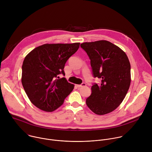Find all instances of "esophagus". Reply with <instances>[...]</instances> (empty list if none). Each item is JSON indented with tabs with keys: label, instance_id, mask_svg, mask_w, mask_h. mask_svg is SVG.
Here are the masks:
<instances>
[{
	"label": "esophagus",
	"instance_id": "obj_1",
	"mask_svg": "<svg viewBox=\"0 0 152 152\" xmlns=\"http://www.w3.org/2000/svg\"><path fill=\"white\" fill-rule=\"evenodd\" d=\"M85 85H86L85 83H82L80 85H77V87H82V86H85Z\"/></svg>",
	"mask_w": 152,
	"mask_h": 152
}]
</instances>
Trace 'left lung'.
<instances>
[{
	"label": "left lung",
	"instance_id": "1",
	"mask_svg": "<svg viewBox=\"0 0 152 152\" xmlns=\"http://www.w3.org/2000/svg\"><path fill=\"white\" fill-rule=\"evenodd\" d=\"M80 47L87 53L94 77L100 83L91 86L86 105L97 115L110 113L121 103L131 84V64L120 48L106 40L83 42Z\"/></svg>",
	"mask_w": 152,
	"mask_h": 152
}]
</instances>
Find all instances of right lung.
Instances as JSON below:
<instances>
[{"mask_svg": "<svg viewBox=\"0 0 152 152\" xmlns=\"http://www.w3.org/2000/svg\"><path fill=\"white\" fill-rule=\"evenodd\" d=\"M79 45V42L45 44L25 57L21 83L32 103L39 109L46 112L56 110L73 91L74 85L58 75H65V64Z\"/></svg>", "mask_w": 152, "mask_h": 152, "instance_id": "1", "label": "right lung"}]
</instances>
